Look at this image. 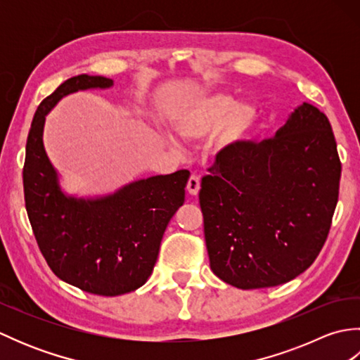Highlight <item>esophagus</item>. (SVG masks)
<instances>
[{"instance_id":"34e87169","label":"esophagus","mask_w":360,"mask_h":360,"mask_svg":"<svg viewBox=\"0 0 360 360\" xmlns=\"http://www.w3.org/2000/svg\"><path fill=\"white\" fill-rule=\"evenodd\" d=\"M200 188H201V179H200V176L192 174V176H190V178H188V182H187V192H188V195L196 196L198 193H200Z\"/></svg>"}]
</instances>
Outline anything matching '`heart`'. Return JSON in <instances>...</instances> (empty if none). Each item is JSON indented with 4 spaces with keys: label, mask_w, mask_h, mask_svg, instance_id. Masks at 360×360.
Masks as SVG:
<instances>
[{
    "label": "heart",
    "mask_w": 360,
    "mask_h": 360,
    "mask_svg": "<svg viewBox=\"0 0 360 360\" xmlns=\"http://www.w3.org/2000/svg\"><path fill=\"white\" fill-rule=\"evenodd\" d=\"M259 120L255 105L236 102L227 94H212L187 102L173 111L172 127L184 141H201L217 133L218 151H232L250 141ZM172 147H178L168 139Z\"/></svg>",
    "instance_id": "heart-1"
}]
</instances>
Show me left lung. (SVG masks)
I'll use <instances>...</instances> for the list:
<instances>
[{
    "label": "left lung",
    "mask_w": 360,
    "mask_h": 360,
    "mask_svg": "<svg viewBox=\"0 0 360 360\" xmlns=\"http://www.w3.org/2000/svg\"><path fill=\"white\" fill-rule=\"evenodd\" d=\"M340 173L330 120L307 102L271 139L224 153L200 192L213 274L258 289L307 271L330 232Z\"/></svg>",
    "instance_id": "8db88e82"
}]
</instances>
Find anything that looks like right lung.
Listing matches in <instances>:
<instances>
[{
    "label": "right lung",
    "mask_w": 360,
    "mask_h": 360,
    "mask_svg": "<svg viewBox=\"0 0 360 360\" xmlns=\"http://www.w3.org/2000/svg\"><path fill=\"white\" fill-rule=\"evenodd\" d=\"M111 86V79L82 74L46 97L29 129L22 168L27 217L46 263L60 280L105 297L131 292L148 280L190 176H151L96 198L63 192L43 145L46 114L68 94Z\"/></svg>",
    "instance_id": "add662e5"
}]
</instances>
